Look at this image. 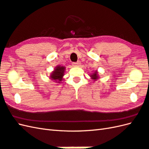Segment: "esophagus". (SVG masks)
Instances as JSON below:
<instances>
[{
	"label": "esophagus",
	"mask_w": 149,
	"mask_h": 149,
	"mask_svg": "<svg viewBox=\"0 0 149 149\" xmlns=\"http://www.w3.org/2000/svg\"><path fill=\"white\" fill-rule=\"evenodd\" d=\"M72 65L74 66H79L81 65V62L80 61H77V62H75L72 63Z\"/></svg>",
	"instance_id": "1"
}]
</instances>
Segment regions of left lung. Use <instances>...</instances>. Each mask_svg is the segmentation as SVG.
Wrapping results in <instances>:
<instances>
[{"mask_svg":"<svg viewBox=\"0 0 149 149\" xmlns=\"http://www.w3.org/2000/svg\"><path fill=\"white\" fill-rule=\"evenodd\" d=\"M98 72L97 71H95L94 73H93L92 74L90 75V77H91L92 79H93L94 81H96L97 79H99V75H98Z\"/></svg>","mask_w":149,"mask_h":149,"instance_id":"8db88e82","label":"left lung"}]
</instances>
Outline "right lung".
<instances>
[{
    "mask_svg": "<svg viewBox=\"0 0 149 149\" xmlns=\"http://www.w3.org/2000/svg\"><path fill=\"white\" fill-rule=\"evenodd\" d=\"M65 67L63 66H57L55 67V69L54 70V71L51 73L50 77V79L54 82H56V83H61V81L63 79V75H64V72H65Z\"/></svg>",
    "mask_w": 149,
    "mask_h": 149,
    "instance_id": "right-lung-1",
    "label": "right lung"
}]
</instances>
